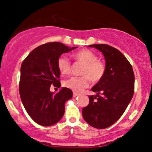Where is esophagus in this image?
Instances as JSON below:
<instances>
[{"label":"esophagus","instance_id":"34e87169","mask_svg":"<svg viewBox=\"0 0 152 152\" xmlns=\"http://www.w3.org/2000/svg\"><path fill=\"white\" fill-rule=\"evenodd\" d=\"M78 95V94L76 93V92H74V93H73V96L74 97H76V96H77Z\"/></svg>","mask_w":152,"mask_h":152}]
</instances>
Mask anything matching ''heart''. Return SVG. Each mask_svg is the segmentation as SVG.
Returning <instances> with one entry per match:
<instances>
[{
  "instance_id": "heart-1",
  "label": "heart",
  "mask_w": 152,
  "mask_h": 152,
  "mask_svg": "<svg viewBox=\"0 0 152 152\" xmlns=\"http://www.w3.org/2000/svg\"><path fill=\"white\" fill-rule=\"evenodd\" d=\"M76 61L83 64L80 74L81 76H74L64 81V86L68 88L80 92L89 85L90 80L93 83H98L102 79L106 72L104 63L95 53L88 49H82L74 54ZM59 72L62 75L70 74L72 69L71 63L67 56L61 55L57 61Z\"/></svg>"
}]
</instances>
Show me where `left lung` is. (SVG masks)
<instances>
[{
	"label": "left lung",
	"instance_id": "left-lung-1",
	"mask_svg": "<svg viewBox=\"0 0 152 152\" xmlns=\"http://www.w3.org/2000/svg\"><path fill=\"white\" fill-rule=\"evenodd\" d=\"M106 61L104 76L91 88L89 104L82 109L83 119L96 129L107 128L118 120L129 104L134 92L132 66L124 54L106 44H94Z\"/></svg>",
	"mask_w": 152,
	"mask_h": 152
}]
</instances>
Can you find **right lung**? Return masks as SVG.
Returning a JSON list of instances; mask_svg holds the SVG:
<instances>
[{
  "label": "right lung",
  "instance_id": "obj_1",
  "mask_svg": "<svg viewBox=\"0 0 152 152\" xmlns=\"http://www.w3.org/2000/svg\"><path fill=\"white\" fill-rule=\"evenodd\" d=\"M76 48L59 42L47 43L33 50L23 61L19 93L26 111L38 124L52 126L64 116L65 103L72 98V91L62 88L53 94L50 87L51 84L61 87L59 56Z\"/></svg>",
  "mask_w": 152,
  "mask_h": 152
}]
</instances>
